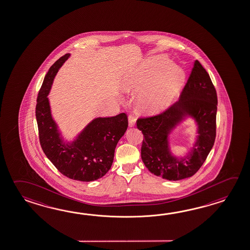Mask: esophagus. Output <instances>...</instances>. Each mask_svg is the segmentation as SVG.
<instances>
[{
  "mask_svg": "<svg viewBox=\"0 0 250 250\" xmlns=\"http://www.w3.org/2000/svg\"><path fill=\"white\" fill-rule=\"evenodd\" d=\"M135 122H136L135 118L132 115H129V126L133 127L135 125Z\"/></svg>",
  "mask_w": 250,
  "mask_h": 250,
  "instance_id": "esophagus-1",
  "label": "esophagus"
}]
</instances>
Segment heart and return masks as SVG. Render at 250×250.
<instances>
[{
	"label": "heart",
	"instance_id": "1",
	"mask_svg": "<svg viewBox=\"0 0 250 250\" xmlns=\"http://www.w3.org/2000/svg\"><path fill=\"white\" fill-rule=\"evenodd\" d=\"M169 63L167 57H152L125 85L126 91L141 89L148 85L138 99L139 107L143 111L155 113L165 108L182 84L184 72L178 66H170L161 72Z\"/></svg>",
	"mask_w": 250,
	"mask_h": 250
}]
</instances>
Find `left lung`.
<instances>
[{
	"label": "left lung",
	"instance_id": "obj_1",
	"mask_svg": "<svg viewBox=\"0 0 250 250\" xmlns=\"http://www.w3.org/2000/svg\"><path fill=\"white\" fill-rule=\"evenodd\" d=\"M217 109L215 86L201 62L195 60L179 102L162 113L137 120V127L144 136L142 159L151 173L168 180H180L195 174L215 142ZM187 115L198 123L199 135L189 155L178 159L170 153L167 135Z\"/></svg>",
	"mask_w": 250,
	"mask_h": 250
}]
</instances>
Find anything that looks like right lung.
I'll list each match as a JSON object with an SVG mask.
<instances>
[{
  "label": "right lung",
  "mask_w": 250,
  "mask_h": 250,
  "mask_svg": "<svg viewBox=\"0 0 250 250\" xmlns=\"http://www.w3.org/2000/svg\"><path fill=\"white\" fill-rule=\"evenodd\" d=\"M69 57L66 54L49 68L39 91L35 108L39 138L43 152L62 174L88 182L102 178L110 169L115 148L127 129L128 118L125 113L95 118L74 142L62 141L51 116L47 94L57 71Z\"/></svg>",
  "instance_id": "add662e5"
}]
</instances>
